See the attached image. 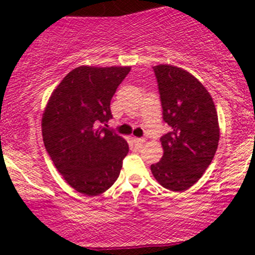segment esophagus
I'll return each instance as SVG.
<instances>
[{
    "instance_id": "34e87169",
    "label": "esophagus",
    "mask_w": 255,
    "mask_h": 255,
    "mask_svg": "<svg viewBox=\"0 0 255 255\" xmlns=\"http://www.w3.org/2000/svg\"><path fill=\"white\" fill-rule=\"evenodd\" d=\"M134 143L138 144V145H140V144H143L144 142H145V138H134Z\"/></svg>"
}]
</instances>
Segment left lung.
Wrapping results in <instances>:
<instances>
[{
	"instance_id": "8db88e82",
	"label": "left lung",
	"mask_w": 255,
	"mask_h": 255,
	"mask_svg": "<svg viewBox=\"0 0 255 255\" xmlns=\"http://www.w3.org/2000/svg\"><path fill=\"white\" fill-rule=\"evenodd\" d=\"M153 70L170 132L160 138L164 154L150 170L165 189L185 191L199 181L217 150V111L206 87L186 70L168 64Z\"/></svg>"
}]
</instances>
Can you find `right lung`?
Here are the masks:
<instances>
[{"label": "right lung", "mask_w": 255, "mask_h": 255, "mask_svg": "<svg viewBox=\"0 0 255 255\" xmlns=\"http://www.w3.org/2000/svg\"><path fill=\"white\" fill-rule=\"evenodd\" d=\"M129 66H79L61 80L42 118L43 142L61 176L80 194L97 196L115 184L128 144L109 128L111 100Z\"/></svg>", "instance_id": "add662e5"}]
</instances>
